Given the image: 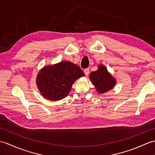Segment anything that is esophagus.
<instances>
[{"label": "esophagus", "mask_w": 155, "mask_h": 155, "mask_svg": "<svg viewBox=\"0 0 155 155\" xmlns=\"http://www.w3.org/2000/svg\"><path fill=\"white\" fill-rule=\"evenodd\" d=\"M84 72L85 75H86V76H88V74H89V68H86V69H84Z\"/></svg>", "instance_id": "1"}]
</instances>
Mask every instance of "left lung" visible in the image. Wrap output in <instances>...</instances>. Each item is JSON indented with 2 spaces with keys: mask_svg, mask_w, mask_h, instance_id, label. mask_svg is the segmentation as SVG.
Returning a JSON list of instances; mask_svg holds the SVG:
<instances>
[{
  "mask_svg": "<svg viewBox=\"0 0 155 155\" xmlns=\"http://www.w3.org/2000/svg\"><path fill=\"white\" fill-rule=\"evenodd\" d=\"M89 78L99 94H104L112 90L117 83L115 78L103 64H98L97 70L91 72Z\"/></svg>",
  "mask_w": 155,
  "mask_h": 155,
  "instance_id": "obj_1",
  "label": "left lung"
}]
</instances>
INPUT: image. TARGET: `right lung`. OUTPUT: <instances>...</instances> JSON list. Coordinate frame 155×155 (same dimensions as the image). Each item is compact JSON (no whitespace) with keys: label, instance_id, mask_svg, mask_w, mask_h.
<instances>
[{"label":"right lung","instance_id":"add662e5","mask_svg":"<svg viewBox=\"0 0 155 155\" xmlns=\"http://www.w3.org/2000/svg\"><path fill=\"white\" fill-rule=\"evenodd\" d=\"M84 73L70 61L45 66L39 71L36 83L41 94L47 100L57 101L68 94L72 84Z\"/></svg>","mask_w":155,"mask_h":155}]
</instances>
